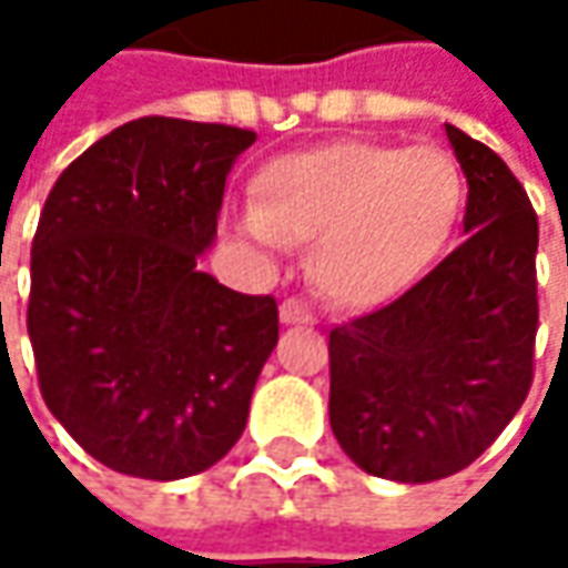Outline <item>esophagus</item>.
I'll return each mask as SVG.
<instances>
[{
    "instance_id": "esophagus-1",
    "label": "esophagus",
    "mask_w": 568,
    "mask_h": 568,
    "mask_svg": "<svg viewBox=\"0 0 568 568\" xmlns=\"http://www.w3.org/2000/svg\"><path fill=\"white\" fill-rule=\"evenodd\" d=\"M313 318H316L313 316V310H310L303 300H296V296L281 303V322H284V325H310Z\"/></svg>"
}]
</instances>
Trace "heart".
Returning <instances> with one entry per match:
<instances>
[{"label": "heart", "instance_id": "obj_1", "mask_svg": "<svg viewBox=\"0 0 568 568\" xmlns=\"http://www.w3.org/2000/svg\"><path fill=\"white\" fill-rule=\"evenodd\" d=\"M240 230L265 243L313 240L306 268L335 303L373 306L407 291L448 243L465 183L443 148L332 142L255 176Z\"/></svg>", "mask_w": 568, "mask_h": 568}]
</instances>
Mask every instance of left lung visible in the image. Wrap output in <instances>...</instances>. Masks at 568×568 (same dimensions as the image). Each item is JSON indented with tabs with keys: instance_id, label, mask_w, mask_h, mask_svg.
Segmentation results:
<instances>
[{
	"instance_id": "8db88e82",
	"label": "left lung",
	"mask_w": 568,
	"mask_h": 568,
	"mask_svg": "<svg viewBox=\"0 0 568 568\" xmlns=\"http://www.w3.org/2000/svg\"><path fill=\"white\" fill-rule=\"evenodd\" d=\"M446 135L468 176V240L328 335L335 439L357 468L398 484L468 468L535 379V207L496 151L455 125Z\"/></svg>"
}]
</instances>
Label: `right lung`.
Masks as SVG:
<instances>
[{"mask_svg":"<svg viewBox=\"0 0 568 568\" xmlns=\"http://www.w3.org/2000/svg\"><path fill=\"white\" fill-rule=\"evenodd\" d=\"M255 132L142 116L62 170L31 246L40 395L100 465L180 480L243 436L277 344L274 296L199 268L233 161Z\"/></svg>","mask_w":568,"mask_h":568,"instance_id":"add662e5","label":"right lung"}]
</instances>
